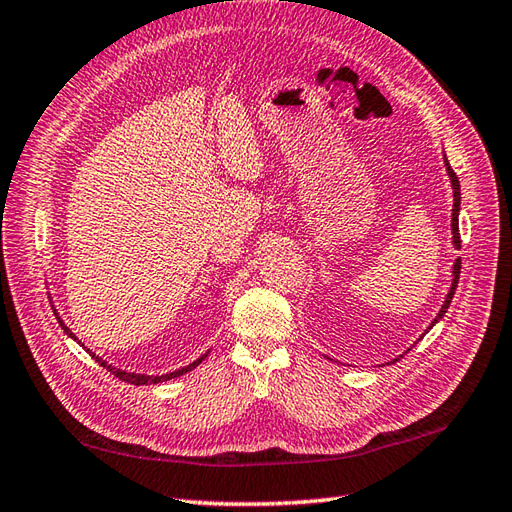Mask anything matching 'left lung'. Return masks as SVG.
<instances>
[{
  "label": "left lung",
  "instance_id": "8db88e82",
  "mask_svg": "<svg viewBox=\"0 0 512 512\" xmlns=\"http://www.w3.org/2000/svg\"><path fill=\"white\" fill-rule=\"evenodd\" d=\"M444 165H446L448 179H451V185H453V218H451L453 245H455V249H460V245H462V241H460V203H462L460 179H457L455 172H453V168H451V165H448V161H446V154H444ZM460 269H462V260L457 258L455 263H453V280H451V287H448V294H446V298H444V305L440 307V311H437V316L433 318V322L429 325V329H431V327H435V322H440V320L444 318L448 305H451V300H453V296H455V289H457V280H460ZM429 329H426V331H429ZM426 331H424V333H426Z\"/></svg>",
  "mask_w": 512,
  "mask_h": 512
}]
</instances>
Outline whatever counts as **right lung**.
Masks as SVG:
<instances>
[{
    "label": "right lung",
    "instance_id": "1",
    "mask_svg": "<svg viewBox=\"0 0 512 512\" xmlns=\"http://www.w3.org/2000/svg\"><path fill=\"white\" fill-rule=\"evenodd\" d=\"M55 316H57V320H59V325H61V329H64L66 331V336H70L72 340H75V342H79L81 344V340L75 336V333H72L68 327H66V322L64 320H61L59 318V314H57V309H55ZM81 347H83V344H81ZM83 349H86L88 353H90V356L92 358H95L99 364H101V367H106L110 373H114V375H117V378L119 380H123V382H128V384H159V382H168V380H172V378H179V375H183V373H187V371H192V369H196L198 367V364H201L205 358H207V353H210V351H207L205 353V356H201V358H198V360H194V362H190V364H187V367H183V369H176V371H170V373H163V375H148V373H137V371H123V369H119V367H114V364H108V360H103V358H99L97 356V353H92L88 347H83Z\"/></svg>",
    "mask_w": 512,
    "mask_h": 512
}]
</instances>
